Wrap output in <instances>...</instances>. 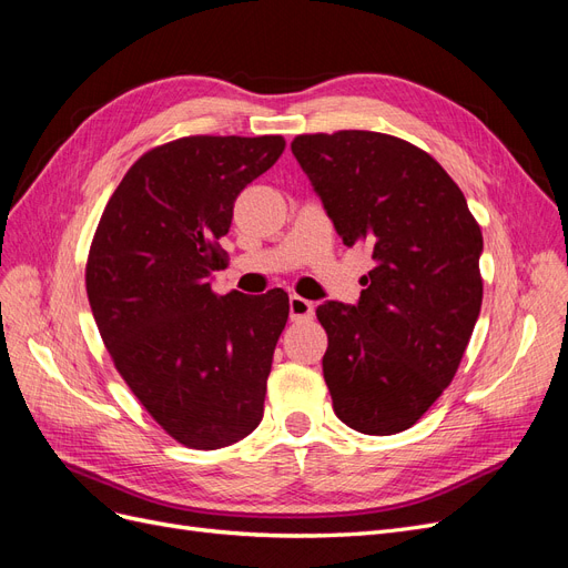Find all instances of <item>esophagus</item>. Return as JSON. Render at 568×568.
<instances>
[{"mask_svg": "<svg viewBox=\"0 0 568 568\" xmlns=\"http://www.w3.org/2000/svg\"><path fill=\"white\" fill-rule=\"evenodd\" d=\"M315 313V305L307 301V298H301V296H291L288 298V315L291 320H311Z\"/></svg>", "mask_w": 568, "mask_h": 568, "instance_id": "obj_1", "label": "esophagus"}]
</instances>
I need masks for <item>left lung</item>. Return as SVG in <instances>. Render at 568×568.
Segmentation results:
<instances>
[{"label":"left lung","mask_w":568,"mask_h":568,"mask_svg":"<svg viewBox=\"0 0 568 568\" xmlns=\"http://www.w3.org/2000/svg\"><path fill=\"white\" fill-rule=\"evenodd\" d=\"M291 151L343 244L367 246L374 261L357 305H317L334 412L359 434H400L467 351L484 298L480 227L453 178L398 136L301 134Z\"/></svg>","instance_id":"1"}]
</instances>
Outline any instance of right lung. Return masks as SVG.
<instances>
[{"label": "right lung", "mask_w": 568, "mask_h": 568, "mask_svg": "<svg viewBox=\"0 0 568 568\" xmlns=\"http://www.w3.org/2000/svg\"><path fill=\"white\" fill-rule=\"evenodd\" d=\"M265 136H184L151 149L109 199L88 257V298L115 369L186 448L217 450L263 419L288 296L213 291L234 201L282 156Z\"/></svg>", "instance_id": "add662e5"}]
</instances>
